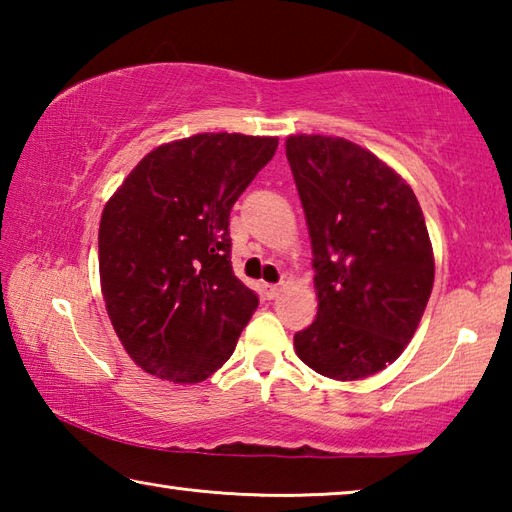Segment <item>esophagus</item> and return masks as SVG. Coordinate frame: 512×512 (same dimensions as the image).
I'll return each mask as SVG.
<instances>
[{
	"label": "esophagus",
	"mask_w": 512,
	"mask_h": 512,
	"mask_svg": "<svg viewBox=\"0 0 512 512\" xmlns=\"http://www.w3.org/2000/svg\"><path fill=\"white\" fill-rule=\"evenodd\" d=\"M280 287H277V284H262V296L266 298V300H273V298H277L280 296Z\"/></svg>",
	"instance_id": "1"
}]
</instances>
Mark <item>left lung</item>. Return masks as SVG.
<instances>
[{
  "mask_svg": "<svg viewBox=\"0 0 512 512\" xmlns=\"http://www.w3.org/2000/svg\"><path fill=\"white\" fill-rule=\"evenodd\" d=\"M287 160L305 210L316 320L293 348L318 375L357 381L400 357L433 289V248L409 183L343 137L289 135Z\"/></svg>",
  "mask_w": 512,
  "mask_h": 512,
  "instance_id": "1",
  "label": "left lung"
}]
</instances>
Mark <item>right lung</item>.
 <instances>
[{"label":"right lung","instance_id":"1","mask_svg":"<svg viewBox=\"0 0 512 512\" xmlns=\"http://www.w3.org/2000/svg\"><path fill=\"white\" fill-rule=\"evenodd\" d=\"M277 137L198 133L146 153L108 198L99 277L121 345L149 375L198 384L235 352L257 296L232 273L230 210Z\"/></svg>","mask_w":512,"mask_h":512}]
</instances>
